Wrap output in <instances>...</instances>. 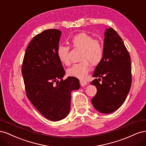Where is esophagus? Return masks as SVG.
I'll use <instances>...</instances> for the list:
<instances>
[{"label": "esophagus", "mask_w": 146, "mask_h": 146, "mask_svg": "<svg viewBox=\"0 0 146 146\" xmlns=\"http://www.w3.org/2000/svg\"><path fill=\"white\" fill-rule=\"evenodd\" d=\"M80 84L81 86H86L87 85L88 82L85 80H83V79H81V80H80Z\"/></svg>", "instance_id": "1"}]
</instances>
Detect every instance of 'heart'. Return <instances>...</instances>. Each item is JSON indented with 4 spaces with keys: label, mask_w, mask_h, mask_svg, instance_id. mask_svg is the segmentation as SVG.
Segmentation results:
<instances>
[{
    "label": "heart",
    "mask_w": 146,
    "mask_h": 146,
    "mask_svg": "<svg viewBox=\"0 0 146 146\" xmlns=\"http://www.w3.org/2000/svg\"><path fill=\"white\" fill-rule=\"evenodd\" d=\"M70 45L74 48L81 49L79 60L81 61L74 64L67 70L69 76L78 78H85L92 66L99 64L103 60L104 49L102 44L98 39H94L90 35L80 33L74 35L70 39ZM59 60L63 64H70V48L69 46L60 45L56 50Z\"/></svg>",
    "instance_id": "heart-1"
}]
</instances>
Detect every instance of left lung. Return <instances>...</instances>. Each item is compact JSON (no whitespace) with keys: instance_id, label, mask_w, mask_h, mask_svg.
I'll return each instance as SVG.
<instances>
[{"instance_id":"8db88e82","label":"left lung","mask_w":146,"mask_h":146,"mask_svg":"<svg viewBox=\"0 0 146 146\" xmlns=\"http://www.w3.org/2000/svg\"><path fill=\"white\" fill-rule=\"evenodd\" d=\"M104 55L97 66L91 82L97 93L91 99L92 105L102 113H111L125 101L131 85L130 56L121 38L113 28L106 30Z\"/></svg>"}]
</instances>
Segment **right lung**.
<instances>
[{
    "instance_id": "1",
    "label": "right lung",
    "mask_w": 146,
    "mask_h": 146,
    "mask_svg": "<svg viewBox=\"0 0 146 146\" xmlns=\"http://www.w3.org/2000/svg\"><path fill=\"white\" fill-rule=\"evenodd\" d=\"M61 31L48 29L31 40L24 57L23 74L26 95L48 120L58 121L70 111L72 90L79 89L78 79L68 77L57 56Z\"/></svg>"
}]
</instances>
